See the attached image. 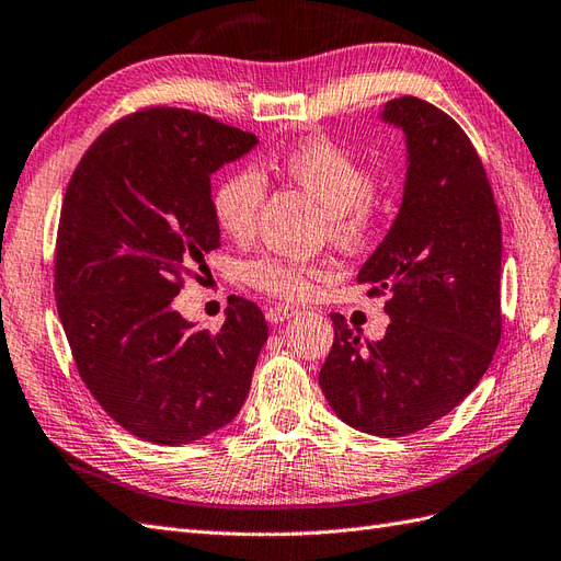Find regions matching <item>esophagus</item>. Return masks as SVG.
Wrapping results in <instances>:
<instances>
[{
    "label": "esophagus",
    "instance_id": "esophagus-1",
    "mask_svg": "<svg viewBox=\"0 0 561 561\" xmlns=\"http://www.w3.org/2000/svg\"><path fill=\"white\" fill-rule=\"evenodd\" d=\"M297 313L299 311L295 307H287V305H276V307L266 309V318L271 323H283V321H287V318H293Z\"/></svg>",
    "mask_w": 561,
    "mask_h": 561
}]
</instances>
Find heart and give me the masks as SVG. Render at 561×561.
<instances>
[{"label": "heart", "mask_w": 561, "mask_h": 561, "mask_svg": "<svg viewBox=\"0 0 561 561\" xmlns=\"http://www.w3.org/2000/svg\"><path fill=\"white\" fill-rule=\"evenodd\" d=\"M276 170L305 188L325 207L328 231L344 248L368 245L377 233V207L373 203V172L350 150L328 139L299 141L276 160ZM266 195L264 179L254 170H238L215 191V219L233 240H248ZM325 278V268L309 262L262 256L248 266V280L266 295L280 299H305L313 283Z\"/></svg>", "instance_id": "heart-1"}]
</instances>
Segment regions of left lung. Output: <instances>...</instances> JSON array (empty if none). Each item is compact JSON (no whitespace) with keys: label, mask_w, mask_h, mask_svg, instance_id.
<instances>
[{"label":"left lung","mask_w":561,"mask_h":561,"mask_svg":"<svg viewBox=\"0 0 561 561\" xmlns=\"http://www.w3.org/2000/svg\"><path fill=\"white\" fill-rule=\"evenodd\" d=\"M382 123L405 136L399 215L356 280L389 295L382 340L360 342L330 313L335 342L318 385L335 415L375 436L425 430L450 413L501 342L503 231L472 141L436 105L401 96Z\"/></svg>","instance_id":"8db88e82"}]
</instances>
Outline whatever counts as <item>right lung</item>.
Segmentation results:
<instances>
[{
    "label": "right lung",
    "instance_id": "1",
    "mask_svg": "<svg viewBox=\"0 0 561 561\" xmlns=\"http://www.w3.org/2000/svg\"><path fill=\"white\" fill-rule=\"evenodd\" d=\"M256 144L203 113L146 108L105 129L68 184L58 318L87 389L144 442H198L248 399L268 337L262 309L236 297L209 332L186 321L174 297L221 245L209 176Z\"/></svg>",
    "mask_w": 561,
    "mask_h": 561
}]
</instances>
